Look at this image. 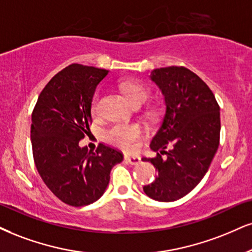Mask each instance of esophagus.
Listing matches in <instances>:
<instances>
[{
    "label": "esophagus",
    "instance_id": "1",
    "mask_svg": "<svg viewBox=\"0 0 252 252\" xmlns=\"http://www.w3.org/2000/svg\"><path fill=\"white\" fill-rule=\"evenodd\" d=\"M124 159H125L127 163L133 164V166L140 162V158L135 157V155H125V157H124Z\"/></svg>",
    "mask_w": 252,
    "mask_h": 252
}]
</instances>
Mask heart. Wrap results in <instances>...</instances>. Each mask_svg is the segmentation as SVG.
Instances as JSON below:
<instances>
[{"label": "heart", "mask_w": 252, "mask_h": 252, "mask_svg": "<svg viewBox=\"0 0 252 252\" xmlns=\"http://www.w3.org/2000/svg\"><path fill=\"white\" fill-rule=\"evenodd\" d=\"M121 90L129 102L134 106H140L147 101L150 97V90L138 80H126L121 84ZM100 93L97 92L92 98L91 111L93 114L98 112ZM145 136V129L138 124H116L105 131V139L111 145L124 151H134L139 142Z\"/></svg>", "instance_id": "1"}]
</instances>
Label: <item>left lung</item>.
I'll return each instance as SVG.
<instances>
[{"label": "left lung", "instance_id": "8db88e82", "mask_svg": "<svg viewBox=\"0 0 252 252\" xmlns=\"http://www.w3.org/2000/svg\"><path fill=\"white\" fill-rule=\"evenodd\" d=\"M151 79L162 91L166 112L151 142L157 157L144 159L158 176L144 191L153 200L172 202L191 191L209 169L220 145V106L209 86L185 66L155 69Z\"/></svg>", "mask_w": 252, "mask_h": 252}]
</instances>
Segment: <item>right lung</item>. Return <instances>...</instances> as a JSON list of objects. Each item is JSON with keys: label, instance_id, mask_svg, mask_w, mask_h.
Segmentation results:
<instances>
[{"label": "right lung", "instance_id": "right-lung-1", "mask_svg": "<svg viewBox=\"0 0 252 252\" xmlns=\"http://www.w3.org/2000/svg\"><path fill=\"white\" fill-rule=\"evenodd\" d=\"M108 71L71 64L52 77L31 114L36 168L52 194L72 207L88 206L104 194L123 153L100 142L95 152L79 147L91 123L93 93Z\"/></svg>", "mask_w": 252, "mask_h": 252}]
</instances>
